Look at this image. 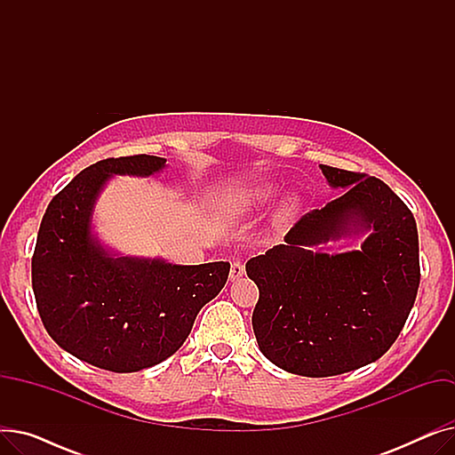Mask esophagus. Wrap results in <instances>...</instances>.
Returning <instances> with one entry per match:
<instances>
[{
  "mask_svg": "<svg viewBox=\"0 0 455 455\" xmlns=\"http://www.w3.org/2000/svg\"><path fill=\"white\" fill-rule=\"evenodd\" d=\"M245 275V264L242 259H234L230 264V280H237Z\"/></svg>",
  "mask_w": 455,
  "mask_h": 455,
  "instance_id": "esophagus-1",
  "label": "esophagus"
}]
</instances>
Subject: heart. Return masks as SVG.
<instances>
[{"label":"heart","mask_w":455,"mask_h":455,"mask_svg":"<svg viewBox=\"0 0 455 455\" xmlns=\"http://www.w3.org/2000/svg\"><path fill=\"white\" fill-rule=\"evenodd\" d=\"M271 194H273V189H271L269 186H258V188L251 189L249 194L245 196V203H247V204L261 203V201H266L267 197H271Z\"/></svg>","instance_id":"heart-1"}]
</instances>
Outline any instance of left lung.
<instances>
[{
	"label": "left lung",
	"mask_w": 455,
	"mask_h": 455,
	"mask_svg": "<svg viewBox=\"0 0 455 455\" xmlns=\"http://www.w3.org/2000/svg\"><path fill=\"white\" fill-rule=\"evenodd\" d=\"M341 196L312 210L283 245L247 261L258 285L252 330L276 367L309 378L376 362L396 341L420 283L411 210L376 177L321 164ZM371 228L360 251L330 257L316 247L350 229Z\"/></svg>",
	"instance_id": "left-lung-1"
}]
</instances>
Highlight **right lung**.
I'll return each mask as SVG.
<instances>
[{"label":"right lung","mask_w":455,"mask_h":455,"mask_svg":"<svg viewBox=\"0 0 455 455\" xmlns=\"http://www.w3.org/2000/svg\"><path fill=\"white\" fill-rule=\"evenodd\" d=\"M165 160L105 158L83 170L47 204L31 259L33 291L52 339L79 360L136 372L175 354L199 314L227 283L228 261L172 266L112 258L92 237V208L112 175L148 177Z\"/></svg>","instance_id":"obj_1"}]
</instances>
